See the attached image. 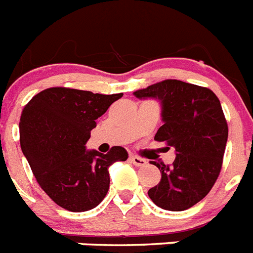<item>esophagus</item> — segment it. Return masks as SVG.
Masks as SVG:
<instances>
[{
  "instance_id": "obj_1",
  "label": "esophagus",
  "mask_w": 253,
  "mask_h": 253,
  "mask_svg": "<svg viewBox=\"0 0 253 253\" xmlns=\"http://www.w3.org/2000/svg\"><path fill=\"white\" fill-rule=\"evenodd\" d=\"M130 161L133 162V165L138 167H144L147 166V161L144 158H140L138 156H130Z\"/></svg>"
}]
</instances>
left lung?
I'll list each match as a JSON object with an SVG mask.
<instances>
[{
    "mask_svg": "<svg viewBox=\"0 0 253 253\" xmlns=\"http://www.w3.org/2000/svg\"><path fill=\"white\" fill-rule=\"evenodd\" d=\"M134 96L160 100L163 125L154 140L176 152L172 165L151 161L162 177L148 196L165 210L189 209L208 195L222 169L228 125L220 101L207 87L178 80L151 84Z\"/></svg>",
    "mask_w": 253,
    "mask_h": 253,
    "instance_id": "left-lung-1",
    "label": "left lung"
}]
</instances>
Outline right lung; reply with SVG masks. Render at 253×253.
Wrapping results in <instances>:
<instances>
[{
  "label": "right lung",
  "mask_w": 253,
  "mask_h": 253,
  "mask_svg": "<svg viewBox=\"0 0 253 253\" xmlns=\"http://www.w3.org/2000/svg\"><path fill=\"white\" fill-rule=\"evenodd\" d=\"M122 96L51 87L24 107L21 151L40 187L63 209L80 213L97 207L110 186L109 167L128 158L123 147L106 154L86 149L96 119Z\"/></svg>",
  "instance_id": "obj_1"
}]
</instances>
